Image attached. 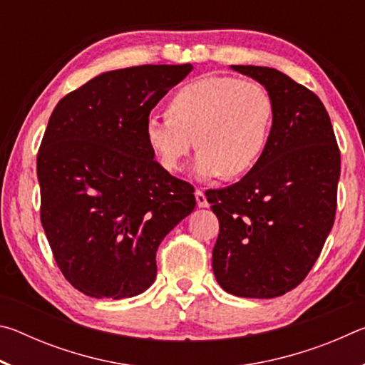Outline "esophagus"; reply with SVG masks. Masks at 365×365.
Instances as JSON below:
<instances>
[{
    "instance_id": "1",
    "label": "esophagus",
    "mask_w": 365,
    "mask_h": 365,
    "mask_svg": "<svg viewBox=\"0 0 365 365\" xmlns=\"http://www.w3.org/2000/svg\"><path fill=\"white\" fill-rule=\"evenodd\" d=\"M195 197H196V205L197 206H200V207H209V201H207V197L205 195V191L196 190Z\"/></svg>"
}]
</instances>
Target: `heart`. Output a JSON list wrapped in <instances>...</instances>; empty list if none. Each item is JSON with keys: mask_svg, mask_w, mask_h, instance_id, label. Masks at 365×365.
<instances>
[{"mask_svg": "<svg viewBox=\"0 0 365 365\" xmlns=\"http://www.w3.org/2000/svg\"><path fill=\"white\" fill-rule=\"evenodd\" d=\"M274 117V100L262 83L209 76L178 88L168 103V115L151 114L143 133L165 170L180 169L195 140L197 175L240 178L262 159Z\"/></svg>", "mask_w": 365, "mask_h": 365, "instance_id": "1", "label": "heart"}]
</instances>
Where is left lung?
<instances>
[{"label":"left lung","instance_id":"obj_1","mask_svg":"<svg viewBox=\"0 0 365 365\" xmlns=\"http://www.w3.org/2000/svg\"><path fill=\"white\" fill-rule=\"evenodd\" d=\"M275 104L262 159L242 180L206 191L219 219L212 270L227 293L269 299L306 279L335 222L339 148L322 101L285 73L232 66Z\"/></svg>","mask_w":365,"mask_h":365}]
</instances>
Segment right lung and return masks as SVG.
<instances>
[{"label":"right lung","mask_w":365,"mask_h":365,"mask_svg":"<svg viewBox=\"0 0 365 365\" xmlns=\"http://www.w3.org/2000/svg\"><path fill=\"white\" fill-rule=\"evenodd\" d=\"M191 64L104 72L54 108L36 174L54 261L91 298H132L156 279V251L193 211L190 183L160 168L145 122Z\"/></svg>","instance_id":"right-lung-1"}]
</instances>
